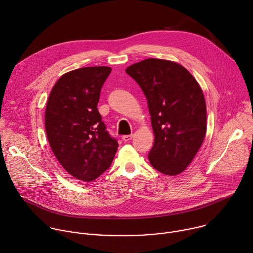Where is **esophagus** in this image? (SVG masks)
Segmentation results:
<instances>
[{"label": "esophagus", "instance_id": "1", "mask_svg": "<svg viewBox=\"0 0 253 253\" xmlns=\"http://www.w3.org/2000/svg\"><path fill=\"white\" fill-rule=\"evenodd\" d=\"M132 137H133L132 135H124V136H122V140L125 142H128L132 139Z\"/></svg>", "mask_w": 253, "mask_h": 253}]
</instances>
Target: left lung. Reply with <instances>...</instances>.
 <instances>
[{
  "instance_id": "8db88e82",
  "label": "left lung",
  "mask_w": 253,
  "mask_h": 253,
  "mask_svg": "<svg viewBox=\"0 0 253 253\" xmlns=\"http://www.w3.org/2000/svg\"><path fill=\"white\" fill-rule=\"evenodd\" d=\"M126 73L147 99L155 135L148 159L165 175L183 172L198 152L206 134V104L194 77L181 65L146 59Z\"/></svg>"
}]
</instances>
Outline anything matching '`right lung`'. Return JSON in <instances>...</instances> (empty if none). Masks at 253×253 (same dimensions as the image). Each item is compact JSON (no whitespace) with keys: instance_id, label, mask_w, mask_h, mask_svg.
<instances>
[{"instance_id":"1","label":"right lung","mask_w":253,"mask_h":253,"mask_svg":"<svg viewBox=\"0 0 253 253\" xmlns=\"http://www.w3.org/2000/svg\"><path fill=\"white\" fill-rule=\"evenodd\" d=\"M110 67H86L64 74L53 87L45 112L51 149L73 177L90 182L110 167L118 142L97 109Z\"/></svg>"}]
</instances>
